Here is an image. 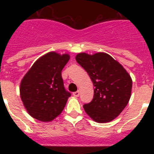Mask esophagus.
<instances>
[{
	"label": "esophagus",
	"instance_id": "esophagus-1",
	"mask_svg": "<svg viewBox=\"0 0 154 154\" xmlns=\"http://www.w3.org/2000/svg\"><path fill=\"white\" fill-rule=\"evenodd\" d=\"M79 91H76V92H73V96H75V97H78V96H79Z\"/></svg>",
	"mask_w": 154,
	"mask_h": 154
}]
</instances>
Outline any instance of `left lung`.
Returning <instances> with one entry per match:
<instances>
[{
  "label": "left lung",
  "instance_id": "1",
  "mask_svg": "<svg viewBox=\"0 0 154 154\" xmlns=\"http://www.w3.org/2000/svg\"><path fill=\"white\" fill-rule=\"evenodd\" d=\"M75 59L92 79L94 96L83 108L95 122L109 123L117 117L130 101L133 81L123 66L105 52L79 53Z\"/></svg>",
  "mask_w": 154,
  "mask_h": 154
}]
</instances>
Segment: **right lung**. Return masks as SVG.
I'll return each instance as SVG.
<instances>
[{"mask_svg": "<svg viewBox=\"0 0 154 154\" xmlns=\"http://www.w3.org/2000/svg\"><path fill=\"white\" fill-rule=\"evenodd\" d=\"M70 55L50 51L35 61L20 84V96L31 117L51 122L59 116L71 96L64 88L62 70Z\"/></svg>", "mask_w": 154, "mask_h": 154, "instance_id": "1", "label": "right lung"}]
</instances>
